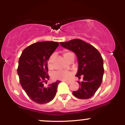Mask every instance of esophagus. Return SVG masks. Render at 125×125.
<instances>
[{"label":"esophagus","instance_id":"obj_1","mask_svg":"<svg viewBox=\"0 0 125 125\" xmlns=\"http://www.w3.org/2000/svg\"><path fill=\"white\" fill-rule=\"evenodd\" d=\"M63 82H64L65 83H71V82L69 81H63Z\"/></svg>","mask_w":125,"mask_h":125}]
</instances>
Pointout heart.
Listing matches in <instances>:
<instances>
[{
    "label": "heart",
    "mask_w": 125,
    "mask_h": 125,
    "mask_svg": "<svg viewBox=\"0 0 125 125\" xmlns=\"http://www.w3.org/2000/svg\"><path fill=\"white\" fill-rule=\"evenodd\" d=\"M64 59L66 61H68L71 57L74 56V54L69 51H65L63 53ZM54 58V54H52L49 58L48 61V66L49 69L53 68V61ZM71 76V72L66 71H58L55 72L53 74V77L55 79L58 80H67Z\"/></svg>",
    "instance_id": "b5f03b06"
}]
</instances>
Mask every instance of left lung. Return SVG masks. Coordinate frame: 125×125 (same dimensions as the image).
Wrapping results in <instances>:
<instances>
[{"mask_svg": "<svg viewBox=\"0 0 125 125\" xmlns=\"http://www.w3.org/2000/svg\"><path fill=\"white\" fill-rule=\"evenodd\" d=\"M64 48L73 52L78 62L76 76L83 81L78 82L79 89L73 92L74 96L87 99L94 95L102 83L104 76V61L101 54L94 47L81 39H75L68 42H60Z\"/></svg>", "mask_w": 125, "mask_h": 125, "instance_id": "8db88e82", "label": "left lung"}]
</instances>
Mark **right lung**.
I'll return each instance as SVG.
<instances>
[{
  "label": "right lung",
  "mask_w": 125,
  "mask_h": 125,
  "mask_svg": "<svg viewBox=\"0 0 125 125\" xmlns=\"http://www.w3.org/2000/svg\"><path fill=\"white\" fill-rule=\"evenodd\" d=\"M53 41L39 42L23 50L19 60L18 74L23 89L31 100L39 104L49 103L56 94L57 81L46 86L49 76L48 61L59 46Z\"/></svg>",
  "instance_id": "right-lung-1"
}]
</instances>
